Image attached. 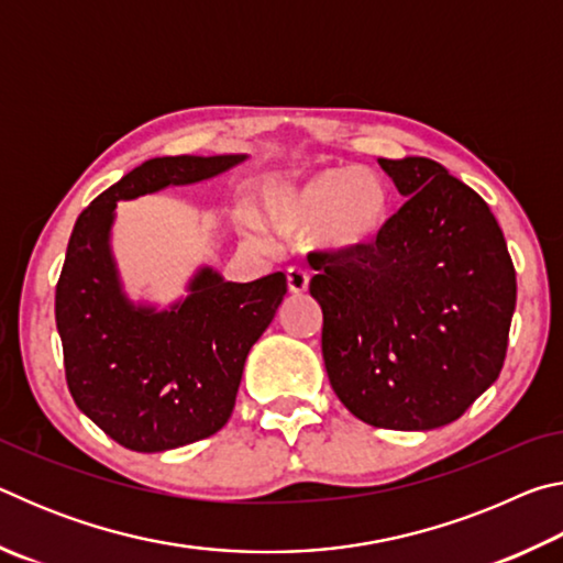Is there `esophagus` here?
Instances as JSON below:
<instances>
[{
	"label": "esophagus",
	"mask_w": 563,
	"mask_h": 563,
	"mask_svg": "<svg viewBox=\"0 0 563 563\" xmlns=\"http://www.w3.org/2000/svg\"><path fill=\"white\" fill-rule=\"evenodd\" d=\"M285 278H288V290L292 295H302L305 290H308V273L300 271V268H288V273H285Z\"/></svg>",
	"instance_id": "obj_1"
}]
</instances>
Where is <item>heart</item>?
Wrapping results in <instances>:
<instances>
[{
	"label": "heart",
	"instance_id": "obj_1",
	"mask_svg": "<svg viewBox=\"0 0 563 563\" xmlns=\"http://www.w3.org/2000/svg\"><path fill=\"white\" fill-rule=\"evenodd\" d=\"M263 223L283 238H308L332 253H362L373 247L389 221V188L367 168L332 166L302 180H273L258 196ZM238 225L258 233V221L243 211Z\"/></svg>",
	"mask_w": 563,
	"mask_h": 563
}]
</instances>
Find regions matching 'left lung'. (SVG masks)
Here are the masks:
<instances>
[{
    "label": "left lung",
    "instance_id": "8db88e82",
    "mask_svg": "<svg viewBox=\"0 0 563 563\" xmlns=\"http://www.w3.org/2000/svg\"><path fill=\"white\" fill-rule=\"evenodd\" d=\"M407 201L362 253L312 255L322 360L352 415L424 432L499 377L517 273L479 194L424 156L377 158Z\"/></svg>",
    "mask_w": 563,
    "mask_h": 563
}]
</instances>
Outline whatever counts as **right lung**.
I'll return each instance as SVG.
<instances>
[{"label":"right lung","instance_id":"1","mask_svg":"<svg viewBox=\"0 0 563 563\" xmlns=\"http://www.w3.org/2000/svg\"><path fill=\"white\" fill-rule=\"evenodd\" d=\"M245 154L148 158L76 218L56 283V330L76 407L133 452L206 440L228 422L245 357L288 290L283 273L225 280L211 265L188 295L158 310L123 290L111 251L117 203L190 186L243 164Z\"/></svg>","mask_w":563,"mask_h":563}]
</instances>
